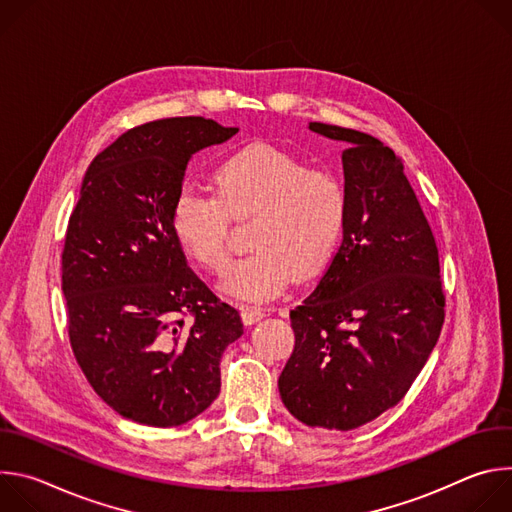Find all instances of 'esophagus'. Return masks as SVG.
Segmentation results:
<instances>
[{"instance_id": "obj_1", "label": "esophagus", "mask_w": 512, "mask_h": 512, "mask_svg": "<svg viewBox=\"0 0 512 512\" xmlns=\"http://www.w3.org/2000/svg\"><path fill=\"white\" fill-rule=\"evenodd\" d=\"M241 316H243V322L251 326V324H255V322L263 320L267 314H265V310H263V308H257V306H245V308L241 310Z\"/></svg>"}]
</instances>
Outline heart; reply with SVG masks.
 <instances>
[{"mask_svg": "<svg viewBox=\"0 0 512 512\" xmlns=\"http://www.w3.org/2000/svg\"><path fill=\"white\" fill-rule=\"evenodd\" d=\"M214 186L216 194L184 188L172 206V227L192 259L221 273L231 255V218L255 216L253 251L225 273V296L271 300L294 273L312 277L332 259L346 218V190L334 174L255 143L218 166Z\"/></svg>", "mask_w": 512, "mask_h": 512, "instance_id": "heart-1", "label": "heart"}]
</instances>
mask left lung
<instances>
[{"label": "left lung", "mask_w": 512, "mask_h": 512, "mask_svg": "<svg viewBox=\"0 0 512 512\" xmlns=\"http://www.w3.org/2000/svg\"><path fill=\"white\" fill-rule=\"evenodd\" d=\"M344 141L342 243L312 294L289 312L296 346L277 381L287 411L348 431L395 407L444 324L440 257L403 162L377 137L328 123Z\"/></svg>", "instance_id": "1"}]
</instances>
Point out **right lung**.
<instances>
[{
  "mask_svg": "<svg viewBox=\"0 0 512 512\" xmlns=\"http://www.w3.org/2000/svg\"><path fill=\"white\" fill-rule=\"evenodd\" d=\"M239 127L172 117L129 129L89 166L62 251L72 352L125 419L174 427L221 393L239 312L188 267L172 227L190 158Z\"/></svg>",
  "mask_w": 512,
  "mask_h": 512,
  "instance_id": "obj_1",
  "label": "right lung"
}]
</instances>
